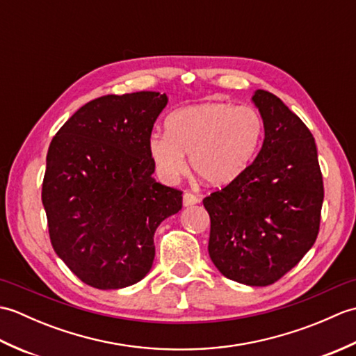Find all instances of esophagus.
Returning a JSON list of instances; mask_svg holds the SVG:
<instances>
[{
  "mask_svg": "<svg viewBox=\"0 0 356 356\" xmlns=\"http://www.w3.org/2000/svg\"><path fill=\"white\" fill-rule=\"evenodd\" d=\"M195 203H199V197L193 193H184V207H193Z\"/></svg>",
  "mask_w": 356,
  "mask_h": 356,
  "instance_id": "1",
  "label": "esophagus"
}]
</instances>
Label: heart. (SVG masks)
<instances>
[{"mask_svg": "<svg viewBox=\"0 0 356 356\" xmlns=\"http://www.w3.org/2000/svg\"><path fill=\"white\" fill-rule=\"evenodd\" d=\"M263 134L259 111L248 105L203 102L172 111L165 134L153 133L148 154L165 182L184 176L190 154L194 172L214 186L228 185L252 161Z\"/></svg>", "mask_w": 356, "mask_h": 356, "instance_id": "1", "label": "heart"}]
</instances>
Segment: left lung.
Instances as JSON below:
<instances>
[{"label":"left lung","mask_w":356,"mask_h":356,"mask_svg":"<svg viewBox=\"0 0 356 356\" xmlns=\"http://www.w3.org/2000/svg\"><path fill=\"white\" fill-rule=\"evenodd\" d=\"M264 140L255 161L229 185L203 199L211 218L208 252L234 282L268 286L315 243L324 199L312 133L283 101L257 90Z\"/></svg>","instance_id":"obj_1"}]
</instances>
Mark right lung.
Returning <instances> with one entry per match:
<instances>
[{"label": "right lung", "mask_w": 356, "mask_h": 356, "mask_svg": "<svg viewBox=\"0 0 356 356\" xmlns=\"http://www.w3.org/2000/svg\"><path fill=\"white\" fill-rule=\"evenodd\" d=\"M168 97L107 95L87 102L51 139L42 182L51 246L81 282L120 289L154 260V232L182 209V191L159 184L148 139Z\"/></svg>", "instance_id": "obj_1"}]
</instances>
